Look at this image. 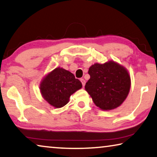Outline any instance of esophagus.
<instances>
[{
  "mask_svg": "<svg viewBox=\"0 0 157 157\" xmlns=\"http://www.w3.org/2000/svg\"><path fill=\"white\" fill-rule=\"evenodd\" d=\"M80 81H81V82H82V86H83V87L84 86H85V83H86V81L84 80V79H80Z\"/></svg>",
  "mask_w": 157,
  "mask_h": 157,
  "instance_id": "esophagus-1",
  "label": "esophagus"
}]
</instances>
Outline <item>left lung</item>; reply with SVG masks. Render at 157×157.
Wrapping results in <instances>:
<instances>
[{"label":"left lung","mask_w":157,"mask_h":157,"mask_svg":"<svg viewBox=\"0 0 157 157\" xmlns=\"http://www.w3.org/2000/svg\"><path fill=\"white\" fill-rule=\"evenodd\" d=\"M90 79L85 90L95 105L103 110L118 108L127 97L131 78L126 68L114 61L94 63L89 68Z\"/></svg>","instance_id":"obj_1"}]
</instances>
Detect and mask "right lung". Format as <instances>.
<instances>
[{
  "mask_svg": "<svg viewBox=\"0 0 157 157\" xmlns=\"http://www.w3.org/2000/svg\"><path fill=\"white\" fill-rule=\"evenodd\" d=\"M82 86L81 82L73 73L58 67L44 77L40 84V90L49 105L60 108L68 103L72 94Z\"/></svg>",
  "mask_w": 157,
  "mask_h": 157,
  "instance_id": "right-lung-1",
  "label": "right lung"
}]
</instances>
